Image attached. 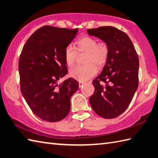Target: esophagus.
Returning <instances> with one entry per match:
<instances>
[{
  "label": "esophagus",
  "instance_id": "34e87169",
  "mask_svg": "<svg viewBox=\"0 0 158 158\" xmlns=\"http://www.w3.org/2000/svg\"><path fill=\"white\" fill-rule=\"evenodd\" d=\"M85 82H79V87L80 88V87H82L84 85H85Z\"/></svg>",
  "mask_w": 158,
  "mask_h": 158
}]
</instances>
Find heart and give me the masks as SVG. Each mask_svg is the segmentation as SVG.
<instances>
[{"label":"heart","mask_w":158,"mask_h":158,"mask_svg":"<svg viewBox=\"0 0 158 158\" xmlns=\"http://www.w3.org/2000/svg\"><path fill=\"white\" fill-rule=\"evenodd\" d=\"M86 54L85 65H76L70 69L69 76L80 82L86 81L96 75L98 68L106 64L110 48L105 42L98 43L96 38L84 36L76 41V48L69 45L65 48L64 58L66 64L71 67L75 64L78 54Z\"/></svg>","instance_id":"heart-1"}]
</instances>
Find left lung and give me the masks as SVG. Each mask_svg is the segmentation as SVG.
<instances>
[{
    "instance_id": "left-lung-1",
    "label": "left lung",
    "mask_w": 158,
    "mask_h": 158,
    "mask_svg": "<svg viewBox=\"0 0 158 158\" xmlns=\"http://www.w3.org/2000/svg\"><path fill=\"white\" fill-rule=\"evenodd\" d=\"M87 32L110 48L103 71L93 81L94 92L90 104L101 117L116 118L127 110L138 89V55L128 35L116 27L103 26L88 29Z\"/></svg>"
}]
</instances>
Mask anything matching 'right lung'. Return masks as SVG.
I'll use <instances>...</instances> for the list:
<instances>
[{"label":"right lung","instance_id":"add662e5","mask_svg":"<svg viewBox=\"0 0 158 158\" xmlns=\"http://www.w3.org/2000/svg\"><path fill=\"white\" fill-rule=\"evenodd\" d=\"M78 31L44 26L31 35L21 52V92L33 113L43 120L55 122L67 116L70 98L78 89L72 78L58 83L68 73L65 49Z\"/></svg>","mask_w":158,"mask_h":158}]
</instances>
